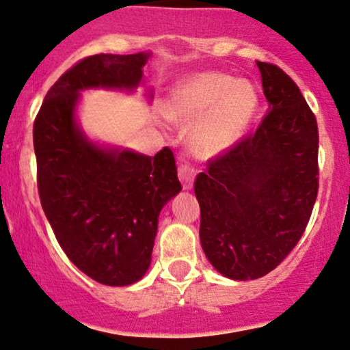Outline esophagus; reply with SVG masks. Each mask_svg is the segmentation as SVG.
<instances>
[{"mask_svg":"<svg viewBox=\"0 0 350 350\" xmlns=\"http://www.w3.org/2000/svg\"><path fill=\"white\" fill-rule=\"evenodd\" d=\"M178 176L180 183H183L184 189H187V191L189 189H192L193 178H196V171H193L189 164H180L178 167Z\"/></svg>","mask_w":350,"mask_h":350,"instance_id":"esophagus-1","label":"esophagus"}]
</instances>
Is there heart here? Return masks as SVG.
I'll list each match as a JSON object with an SVG mask.
<instances>
[{"instance_id":"obj_1","label":"heart","mask_w":350,"mask_h":350,"mask_svg":"<svg viewBox=\"0 0 350 350\" xmlns=\"http://www.w3.org/2000/svg\"><path fill=\"white\" fill-rule=\"evenodd\" d=\"M259 106V96L250 81L217 71H204L184 79L171 100L176 119L196 122L191 146L202 158H212L237 143Z\"/></svg>"}]
</instances>
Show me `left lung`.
<instances>
[{"mask_svg":"<svg viewBox=\"0 0 350 350\" xmlns=\"http://www.w3.org/2000/svg\"><path fill=\"white\" fill-rule=\"evenodd\" d=\"M269 112L254 133L208 161L193 191L200 244L221 275L254 280L300 241L318 196V125L293 79L256 62Z\"/></svg>","mask_w":350,"mask_h":350,"instance_id":"left-lung-1","label":"left lung"}]
</instances>
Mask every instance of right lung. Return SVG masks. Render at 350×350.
Instances as JSON below:
<instances>
[{
	"label": "right lung",
	"instance_id": "obj_1",
	"mask_svg": "<svg viewBox=\"0 0 350 350\" xmlns=\"http://www.w3.org/2000/svg\"><path fill=\"white\" fill-rule=\"evenodd\" d=\"M150 53L83 58L50 88L36 122L37 187L62 250L99 284L124 287L145 275L158 217L180 183L172 151L154 157L100 146L77 122L84 90L133 91Z\"/></svg>",
	"mask_w": 350,
	"mask_h": 350
}]
</instances>
